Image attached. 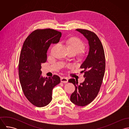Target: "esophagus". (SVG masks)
<instances>
[{"label":"esophagus","mask_w":129,"mask_h":129,"mask_svg":"<svg viewBox=\"0 0 129 129\" xmlns=\"http://www.w3.org/2000/svg\"><path fill=\"white\" fill-rule=\"evenodd\" d=\"M60 81L62 83H66L68 82V79L67 77H62L60 79Z\"/></svg>","instance_id":"34e87169"}]
</instances>
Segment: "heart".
Segmentation results:
<instances>
[{
	"mask_svg": "<svg viewBox=\"0 0 129 129\" xmlns=\"http://www.w3.org/2000/svg\"><path fill=\"white\" fill-rule=\"evenodd\" d=\"M66 46L70 52L74 53L75 54L80 52L85 48L84 43L77 38H72L69 39L66 42ZM84 56L83 55H81V57L82 58Z\"/></svg>",
	"mask_w": 129,
	"mask_h": 129,
	"instance_id": "heart-1",
	"label": "heart"
}]
</instances>
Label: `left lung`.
<instances>
[{
  "label": "left lung",
  "mask_w": 129,
  "mask_h": 129,
  "mask_svg": "<svg viewBox=\"0 0 129 129\" xmlns=\"http://www.w3.org/2000/svg\"><path fill=\"white\" fill-rule=\"evenodd\" d=\"M76 31L82 34L88 41V54L80 66L84 73V81L78 84L74 78L69 79L75 90L71 96V101L79 106H84L89 103L98 95L101 86L105 70V58L102 44L99 38L91 31L77 29Z\"/></svg>",
  "instance_id": "1"
}]
</instances>
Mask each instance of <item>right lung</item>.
I'll list each match as a JSON object with an SVG mask.
<instances>
[{
	"instance_id": "right-lung-1",
	"label": "right lung",
	"mask_w": 129,
	"mask_h": 129,
	"mask_svg": "<svg viewBox=\"0 0 129 129\" xmlns=\"http://www.w3.org/2000/svg\"><path fill=\"white\" fill-rule=\"evenodd\" d=\"M60 32L51 29H37L25 40L19 61V77L22 90L34 105L44 107L52 99V90L60 83L56 75L50 77L42 75L41 64L47 61V52L52 43H57Z\"/></svg>"
}]
</instances>
